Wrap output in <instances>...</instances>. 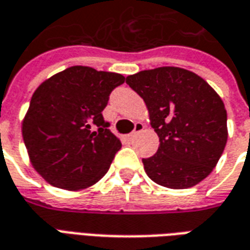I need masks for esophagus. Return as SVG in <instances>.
Returning a JSON list of instances; mask_svg holds the SVG:
<instances>
[{"label": "esophagus", "mask_w": 250, "mask_h": 250, "mask_svg": "<svg viewBox=\"0 0 250 250\" xmlns=\"http://www.w3.org/2000/svg\"><path fill=\"white\" fill-rule=\"evenodd\" d=\"M143 128H145V125H142V123H136L135 125V128H134V131L130 134V138H134V136H136L139 132H142L143 131Z\"/></svg>", "instance_id": "1"}]
</instances>
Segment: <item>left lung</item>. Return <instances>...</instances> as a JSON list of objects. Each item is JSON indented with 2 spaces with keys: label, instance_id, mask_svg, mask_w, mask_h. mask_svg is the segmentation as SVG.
<instances>
[{
  "label": "left lung",
  "instance_id": "obj_1",
  "mask_svg": "<svg viewBox=\"0 0 250 250\" xmlns=\"http://www.w3.org/2000/svg\"><path fill=\"white\" fill-rule=\"evenodd\" d=\"M125 83L148 109L159 136L145 171L168 188H193L209 175L228 141L226 109L220 95L194 72L161 66L130 75Z\"/></svg>",
  "mask_w": 250,
  "mask_h": 250
}]
</instances>
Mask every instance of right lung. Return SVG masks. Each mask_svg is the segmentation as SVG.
Segmentation results:
<instances>
[{
  "instance_id": "1",
  "label": "right lung",
  "mask_w": 250,
  "mask_h": 250,
  "mask_svg": "<svg viewBox=\"0 0 250 250\" xmlns=\"http://www.w3.org/2000/svg\"><path fill=\"white\" fill-rule=\"evenodd\" d=\"M125 77L75 65L37 87L22 120L30 163L48 184L64 190L95 185L122 147L108 130L103 109Z\"/></svg>"
}]
</instances>
